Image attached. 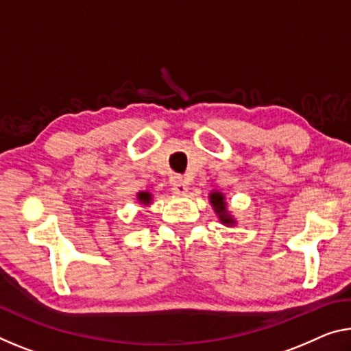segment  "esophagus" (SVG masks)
<instances>
[{
    "label": "esophagus",
    "instance_id": "obj_1",
    "mask_svg": "<svg viewBox=\"0 0 351 351\" xmlns=\"http://www.w3.org/2000/svg\"><path fill=\"white\" fill-rule=\"evenodd\" d=\"M187 181L184 180L182 176H175L173 181H171V191H173V193H176V195H184V193L187 192Z\"/></svg>",
    "mask_w": 351,
    "mask_h": 351
}]
</instances>
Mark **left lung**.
Listing matches in <instances>:
<instances>
[{
	"mask_svg": "<svg viewBox=\"0 0 351 351\" xmlns=\"http://www.w3.org/2000/svg\"><path fill=\"white\" fill-rule=\"evenodd\" d=\"M209 199H210V203H213L214 210L217 213V215H219V219H220L221 223L226 225V226H231V225L236 223V220L232 219V217L230 215V213H228L226 202H225V195H223V193L213 192V193H210V195H209Z\"/></svg>",
	"mask_w": 351,
	"mask_h": 351,
	"instance_id": "obj_1",
	"label": "left lung"
}]
</instances>
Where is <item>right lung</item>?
Here are the masks:
<instances>
[{"label": "right lung", "instance_id": "add662e5", "mask_svg": "<svg viewBox=\"0 0 351 351\" xmlns=\"http://www.w3.org/2000/svg\"><path fill=\"white\" fill-rule=\"evenodd\" d=\"M137 199H138V202H141L142 204H149V203H152V193H149V192H138L137 193Z\"/></svg>", "mask_w": 351, "mask_h": 351}]
</instances>
